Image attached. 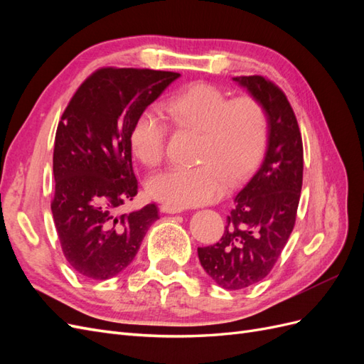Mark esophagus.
I'll return each mask as SVG.
<instances>
[{
    "label": "esophagus",
    "mask_w": 364,
    "mask_h": 364,
    "mask_svg": "<svg viewBox=\"0 0 364 364\" xmlns=\"http://www.w3.org/2000/svg\"><path fill=\"white\" fill-rule=\"evenodd\" d=\"M161 211L165 214H181L183 211L182 206H176V205H170V203H164L161 206Z\"/></svg>",
    "instance_id": "34e87169"
}]
</instances>
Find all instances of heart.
<instances>
[{"label":"heart","mask_w":364,"mask_h":364,"mask_svg":"<svg viewBox=\"0 0 364 364\" xmlns=\"http://www.w3.org/2000/svg\"><path fill=\"white\" fill-rule=\"evenodd\" d=\"M173 124L200 134L196 168H170L147 182L153 199L197 206L217 200L229 182H237L255 167L267 142V115L255 98L229 100L226 92L208 83H196L170 98L165 106ZM165 123L153 111L141 112L130 127L129 146L146 167L164 158Z\"/></svg>","instance_id":"obj_1"}]
</instances>
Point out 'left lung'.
<instances>
[{
	"label": "left lung",
	"mask_w": 364,
	"mask_h": 364,
	"mask_svg": "<svg viewBox=\"0 0 364 364\" xmlns=\"http://www.w3.org/2000/svg\"><path fill=\"white\" fill-rule=\"evenodd\" d=\"M267 115V146L252 178L241 185L218 243L199 247V259L215 284L241 290L262 281L291 234L299 205L304 149L287 97L261 75L232 79Z\"/></svg>",
	"instance_id": "8db88e82"
}]
</instances>
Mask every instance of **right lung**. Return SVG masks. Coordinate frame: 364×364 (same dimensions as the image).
<instances>
[{"instance_id": "add662e5", "label": "right lung", "mask_w": 364, "mask_h": 364, "mask_svg": "<svg viewBox=\"0 0 364 364\" xmlns=\"http://www.w3.org/2000/svg\"><path fill=\"white\" fill-rule=\"evenodd\" d=\"M181 74L102 68L65 109L53 153L51 213L63 255L82 277L105 281L134 261L159 209L149 203L121 214L138 194L130 127Z\"/></svg>"}]
</instances>
